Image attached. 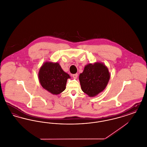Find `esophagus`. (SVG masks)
<instances>
[{
  "instance_id": "1",
  "label": "esophagus",
  "mask_w": 147,
  "mask_h": 147,
  "mask_svg": "<svg viewBox=\"0 0 147 147\" xmlns=\"http://www.w3.org/2000/svg\"><path fill=\"white\" fill-rule=\"evenodd\" d=\"M78 74L76 73V74H73V77L74 78V79H76L77 77H78Z\"/></svg>"
}]
</instances>
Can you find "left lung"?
<instances>
[{
	"instance_id": "1",
	"label": "left lung",
	"mask_w": 147,
	"mask_h": 147,
	"mask_svg": "<svg viewBox=\"0 0 147 147\" xmlns=\"http://www.w3.org/2000/svg\"><path fill=\"white\" fill-rule=\"evenodd\" d=\"M110 78L107 67L100 62L85 65L79 77L82 91L89 97H94L104 91Z\"/></svg>"
}]
</instances>
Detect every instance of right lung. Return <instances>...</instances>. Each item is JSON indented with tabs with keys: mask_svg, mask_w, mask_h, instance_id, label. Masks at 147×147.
I'll return each mask as SVG.
<instances>
[{
	"mask_svg": "<svg viewBox=\"0 0 147 147\" xmlns=\"http://www.w3.org/2000/svg\"><path fill=\"white\" fill-rule=\"evenodd\" d=\"M38 77L42 88L53 95H58L63 92L65 89L67 79L70 78L59 63L49 61L42 64Z\"/></svg>",
	"mask_w": 147,
	"mask_h": 147,
	"instance_id": "1",
	"label": "right lung"
}]
</instances>
